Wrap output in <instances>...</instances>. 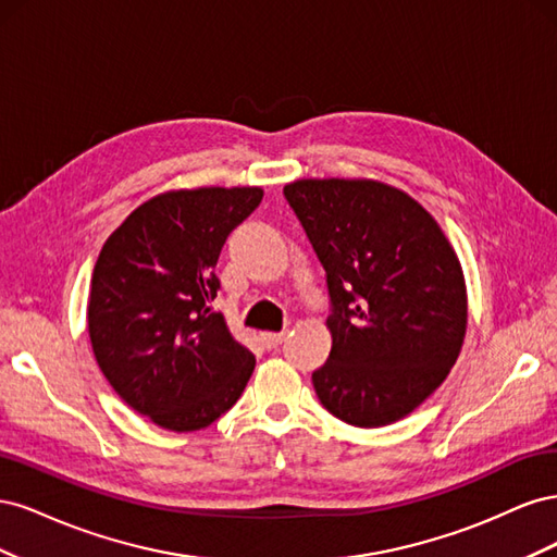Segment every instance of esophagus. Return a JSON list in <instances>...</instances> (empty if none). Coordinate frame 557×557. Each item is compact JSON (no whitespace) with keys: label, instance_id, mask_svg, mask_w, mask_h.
Listing matches in <instances>:
<instances>
[{"label":"esophagus","instance_id":"34e87169","mask_svg":"<svg viewBox=\"0 0 557 557\" xmlns=\"http://www.w3.org/2000/svg\"><path fill=\"white\" fill-rule=\"evenodd\" d=\"M260 339L267 348H276L278 344L285 342V332H262Z\"/></svg>","mask_w":557,"mask_h":557}]
</instances>
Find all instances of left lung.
I'll use <instances>...</instances> for the list:
<instances>
[{
  "label": "left lung",
  "instance_id": "8db88e82",
  "mask_svg": "<svg viewBox=\"0 0 557 557\" xmlns=\"http://www.w3.org/2000/svg\"><path fill=\"white\" fill-rule=\"evenodd\" d=\"M327 274L332 350L311 381L348 425L383 428L440 387L467 332V288L440 223L372 178H299L283 188Z\"/></svg>",
  "mask_w": 557,
  "mask_h": 557
}]
</instances>
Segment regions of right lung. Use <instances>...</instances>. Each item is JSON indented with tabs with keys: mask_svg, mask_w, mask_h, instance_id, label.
Instances as JSON below:
<instances>
[{
	"mask_svg": "<svg viewBox=\"0 0 557 557\" xmlns=\"http://www.w3.org/2000/svg\"><path fill=\"white\" fill-rule=\"evenodd\" d=\"M262 188H195L134 209L95 262L88 334L95 360L127 407L172 432L211 425L256 369L225 315L215 262Z\"/></svg>",
	"mask_w": 557,
	"mask_h": 557,
	"instance_id": "right-lung-1",
	"label": "right lung"
}]
</instances>
